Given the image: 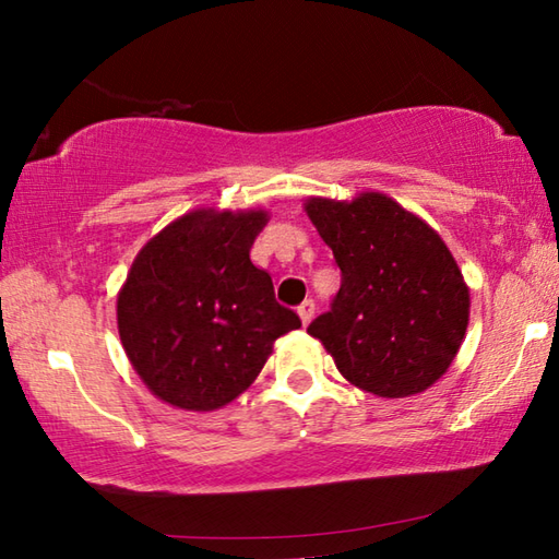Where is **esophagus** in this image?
Segmentation results:
<instances>
[{"label": "esophagus", "instance_id": "esophagus-1", "mask_svg": "<svg viewBox=\"0 0 559 559\" xmlns=\"http://www.w3.org/2000/svg\"><path fill=\"white\" fill-rule=\"evenodd\" d=\"M298 316H300V320H302V325H308L310 320H313V316H316V300H313V298L302 300L300 306H298Z\"/></svg>", "mask_w": 559, "mask_h": 559}]
</instances>
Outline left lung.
<instances>
[{"label":"left lung","mask_w":559,"mask_h":559,"mask_svg":"<svg viewBox=\"0 0 559 559\" xmlns=\"http://www.w3.org/2000/svg\"><path fill=\"white\" fill-rule=\"evenodd\" d=\"M343 281L308 325L345 380L377 396L424 392L449 370L468 325V288L447 243L390 197L310 200Z\"/></svg>","instance_id":"left-lung-1"}]
</instances>
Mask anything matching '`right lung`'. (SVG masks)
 I'll use <instances>...</instances> for the list:
<instances>
[{
	"instance_id": "1",
	"label": "right lung",
	"mask_w": 559,
	"mask_h": 559,
	"mask_svg": "<svg viewBox=\"0 0 559 559\" xmlns=\"http://www.w3.org/2000/svg\"><path fill=\"white\" fill-rule=\"evenodd\" d=\"M263 212H192L147 241L118 296V330L159 400L210 412L261 372L276 337L300 328L269 271L251 263Z\"/></svg>"
}]
</instances>
